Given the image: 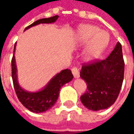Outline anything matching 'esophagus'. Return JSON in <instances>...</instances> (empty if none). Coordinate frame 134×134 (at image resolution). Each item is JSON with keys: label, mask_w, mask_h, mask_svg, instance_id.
<instances>
[{"label": "esophagus", "mask_w": 134, "mask_h": 134, "mask_svg": "<svg viewBox=\"0 0 134 134\" xmlns=\"http://www.w3.org/2000/svg\"><path fill=\"white\" fill-rule=\"evenodd\" d=\"M71 70H72V72L73 75H74V77H75V78H78V77H80V72H79V70L77 67H73L71 69Z\"/></svg>", "instance_id": "obj_1"}]
</instances>
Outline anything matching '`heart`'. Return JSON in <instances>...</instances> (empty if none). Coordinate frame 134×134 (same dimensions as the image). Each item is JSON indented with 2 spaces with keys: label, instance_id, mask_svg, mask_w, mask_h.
<instances>
[{
  "label": "heart",
  "instance_id": "heart-1",
  "mask_svg": "<svg viewBox=\"0 0 134 134\" xmlns=\"http://www.w3.org/2000/svg\"><path fill=\"white\" fill-rule=\"evenodd\" d=\"M109 35L105 31L90 24L82 25L77 29V42L79 45L87 46L84 57L87 61L98 58L108 44Z\"/></svg>",
  "mask_w": 134,
  "mask_h": 134
}]
</instances>
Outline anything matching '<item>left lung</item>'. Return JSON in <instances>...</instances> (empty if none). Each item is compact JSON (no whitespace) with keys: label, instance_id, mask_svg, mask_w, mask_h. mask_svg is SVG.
Listing matches in <instances>:
<instances>
[{"label":"left lung","instance_id":"obj_1","mask_svg":"<svg viewBox=\"0 0 134 134\" xmlns=\"http://www.w3.org/2000/svg\"><path fill=\"white\" fill-rule=\"evenodd\" d=\"M124 61L121 44L118 42L105 59L84 64L80 77L87 83V91L80 97L91 110L106 109L115 103L122 87Z\"/></svg>","mask_w":134,"mask_h":134}]
</instances>
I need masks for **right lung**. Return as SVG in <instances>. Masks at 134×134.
<instances>
[{
    "mask_svg": "<svg viewBox=\"0 0 134 134\" xmlns=\"http://www.w3.org/2000/svg\"><path fill=\"white\" fill-rule=\"evenodd\" d=\"M59 18L58 16H54L47 19H39L34 22L32 24L25 29V31L29 28L40 24H51L55 22ZM16 43L14 45L13 53H15ZM11 73L13 79V86L16 91V96L22 105L31 112L43 113L49 110L55 104L59 97V90L64 84L70 82L73 78L72 72L69 69H66L57 74L44 89L40 91L31 93L24 90L19 84L17 80V68L14 54L11 60Z\"/></svg>",
    "mask_w": 134,
    "mask_h": 134,
    "instance_id": "right-lung-1",
    "label": "right lung"
}]
</instances>
